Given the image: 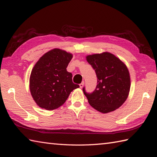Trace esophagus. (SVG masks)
Here are the masks:
<instances>
[{"label":"esophagus","mask_w":157,"mask_h":157,"mask_svg":"<svg viewBox=\"0 0 157 157\" xmlns=\"http://www.w3.org/2000/svg\"><path fill=\"white\" fill-rule=\"evenodd\" d=\"M84 82L83 81V82H82L81 83H80V84H79V86H80V88H82L83 87V86H84Z\"/></svg>","instance_id":"obj_1"}]
</instances>
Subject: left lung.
<instances>
[{
  "mask_svg": "<svg viewBox=\"0 0 157 157\" xmlns=\"http://www.w3.org/2000/svg\"><path fill=\"white\" fill-rule=\"evenodd\" d=\"M96 71V88L83 92L93 108L102 113H110L125 102L130 90V76L126 65L114 54L105 52L86 57Z\"/></svg>",
  "mask_w": 157,
  "mask_h": 157,
  "instance_id": "8db88e82",
  "label": "left lung"
}]
</instances>
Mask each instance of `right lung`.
Returning <instances> with one entry per match:
<instances>
[{
	"instance_id": "add662e5",
	"label": "right lung",
	"mask_w": 157,
	"mask_h": 157,
	"mask_svg": "<svg viewBox=\"0 0 157 157\" xmlns=\"http://www.w3.org/2000/svg\"><path fill=\"white\" fill-rule=\"evenodd\" d=\"M73 54L59 48L46 52L33 67L29 78L31 96L38 106L51 111L59 107L79 85L66 69Z\"/></svg>"
}]
</instances>
